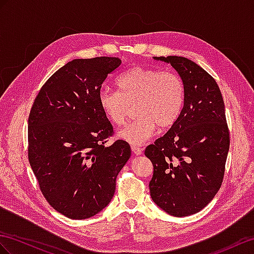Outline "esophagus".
I'll return each mask as SVG.
<instances>
[{"label": "esophagus", "instance_id": "esophagus-1", "mask_svg": "<svg viewBox=\"0 0 254 254\" xmlns=\"http://www.w3.org/2000/svg\"><path fill=\"white\" fill-rule=\"evenodd\" d=\"M131 149H132L133 153H134V154H136V155H140V154H142V149H141V148H139V147H137V146H132V147H131Z\"/></svg>", "mask_w": 254, "mask_h": 254}]
</instances>
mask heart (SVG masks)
Masks as SVG:
<instances>
[{
  "instance_id": "heart-1",
  "label": "heart",
  "mask_w": 254,
  "mask_h": 254,
  "mask_svg": "<svg viewBox=\"0 0 254 254\" xmlns=\"http://www.w3.org/2000/svg\"><path fill=\"white\" fill-rule=\"evenodd\" d=\"M118 87L120 91L101 90L99 104L107 120L116 127L125 123L136 104L138 118L117 134L133 146L151 138L159 127L171 128L183 113L185 84L173 71L134 66L120 76Z\"/></svg>"
}]
</instances>
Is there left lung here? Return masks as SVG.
<instances>
[{
    "mask_svg": "<svg viewBox=\"0 0 254 254\" xmlns=\"http://www.w3.org/2000/svg\"><path fill=\"white\" fill-rule=\"evenodd\" d=\"M153 59L177 71L186 100L178 121L146 148L153 165L149 189L166 213L191 216L209 204L222 184L230 148L224 102L216 80L195 62L177 56Z\"/></svg>",
    "mask_w": 254,
    "mask_h": 254,
    "instance_id": "left-lung-1",
    "label": "left lung"
}]
</instances>
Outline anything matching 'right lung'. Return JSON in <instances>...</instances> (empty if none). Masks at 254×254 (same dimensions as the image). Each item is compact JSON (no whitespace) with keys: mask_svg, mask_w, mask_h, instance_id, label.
I'll list each match as a JSON object with an SVG mask.
<instances>
[{"mask_svg":"<svg viewBox=\"0 0 254 254\" xmlns=\"http://www.w3.org/2000/svg\"><path fill=\"white\" fill-rule=\"evenodd\" d=\"M118 58L75 59L51 76L29 117V161L45 198L69 219L95 216L112 200L116 178L131 157L99 104L102 83Z\"/></svg>","mask_w":254,"mask_h":254,"instance_id":"right-lung-1","label":"right lung"}]
</instances>
